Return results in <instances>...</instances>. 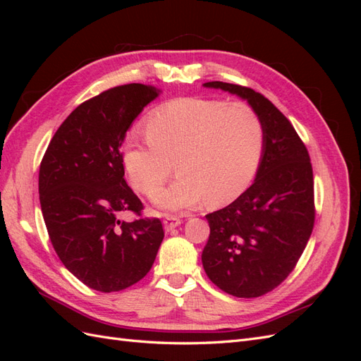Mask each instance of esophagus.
Returning a JSON list of instances; mask_svg holds the SVG:
<instances>
[{"label": "esophagus", "instance_id": "obj_1", "mask_svg": "<svg viewBox=\"0 0 361 361\" xmlns=\"http://www.w3.org/2000/svg\"><path fill=\"white\" fill-rule=\"evenodd\" d=\"M182 224V220L179 216H174V215H166V218H164V227H166V231L170 232L173 231L174 227H178Z\"/></svg>", "mask_w": 361, "mask_h": 361}]
</instances>
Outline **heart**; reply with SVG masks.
<instances>
[{
	"label": "heart",
	"mask_w": 361,
	"mask_h": 361,
	"mask_svg": "<svg viewBox=\"0 0 361 361\" xmlns=\"http://www.w3.org/2000/svg\"><path fill=\"white\" fill-rule=\"evenodd\" d=\"M146 126L128 133L125 169L135 190L150 195L170 176L171 159L176 161L178 178L154 197L171 211L236 199L264 154L260 116L243 101L178 97L152 111Z\"/></svg>",
	"instance_id": "1"
}]
</instances>
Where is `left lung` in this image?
<instances>
[{
    "mask_svg": "<svg viewBox=\"0 0 361 361\" xmlns=\"http://www.w3.org/2000/svg\"><path fill=\"white\" fill-rule=\"evenodd\" d=\"M244 97L260 116L264 155L253 185L220 211L206 215L209 239L202 262L215 286L238 298L262 297L297 267L314 226L310 157L279 108L253 89L204 82Z\"/></svg>",
    "mask_w": 361,
    "mask_h": 361,
    "instance_id": "left-lung-1",
    "label": "left lung"
}]
</instances>
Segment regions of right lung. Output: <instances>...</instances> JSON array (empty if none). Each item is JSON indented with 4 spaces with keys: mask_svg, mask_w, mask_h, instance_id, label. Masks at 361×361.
<instances>
[{
    "mask_svg": "<svg viewBox=\"0 0 361 361\" xmlns=\"http://www.w3.org/2000/svg\"><path fill=\"white\" fill-rule=\"evenodd\" d=\"M157 97L154 87L133 82L82 102L40 162V207L51 244L63 265L94 290L135 285L164 239L159 218L143 216V203L128 187L120 150L130 123ZM123 212L136 220L118 221Z\"/></svg>",
    "mask_w": 361,
    "mask_h": 361,
    "instance_id": "right-lung-1",
    "label": "right lung"
}]
</instances>
